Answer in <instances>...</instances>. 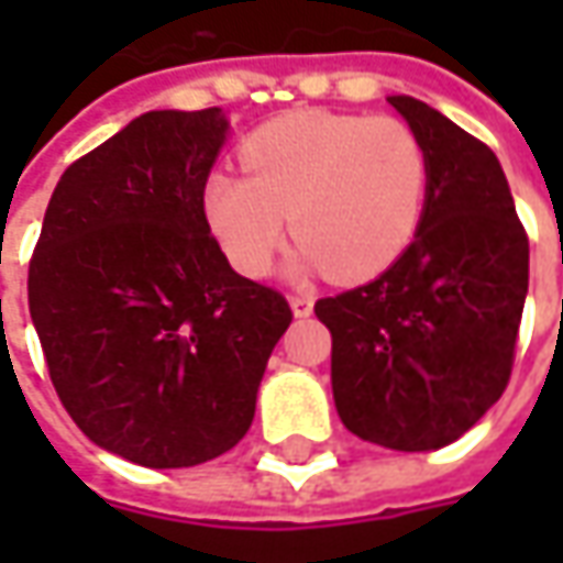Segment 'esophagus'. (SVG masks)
Listing matches in <instances>:
<instances>
[{
	"mask_svg": "<svg viewBox=\"0 0 563 563\" xmlns=\"http://www.w3.org/2000/svg\"><path fill=\"white\" fill-rule=\"evenodd\" d=\"M291 310L294 316H310L313 313V297L310 294H291Z\"/></svg>",
	"mask_w": 563,
	"mask_h": 563,
	"instance_id": "obj_1",
	"label": "esophagus"
}]
</instances>
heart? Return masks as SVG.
Listing matches in <instances>:
<instances>
[{
	"mask_svg": "<svg viewBox=\"0 0 563 563\" xmlns=\"http://www.w3.org/2000/svg\"><path fill=\"white\" fill-rule=\"evenodd\" d=\"M244 175L212 172L203 212L228 263L263 275L291 216L300 241L294 272L325 269L363 282L413 241L429 190V153L391 115L291 112L256 128L241 146Z\"/></svg>",
	"mask_w": 563,
	"mask_h": 563,
	"instance_id": "obj_1",
	"label": "heart"
}]
</instances>
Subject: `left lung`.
<instances>
[{
  "instance_id": "8db88e82",
  "label": "left lung",
  "mask_w": 563,
  "mask_h": 563,
  "mask_svg": "<svg viewBox=\"0 0 563 563\" xmlns=\"http://www.w3.org/2000/svg\"><path fill=\"white\" fill-rule=\"evenodd\" d=\"M388 102L429 153L413 244L376 282L316 300L341 422L391 451L457 442L508 388L530 241L486 143L413 97Z\"/></svg>"
}]
</instances>
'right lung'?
I'll use <instances>...</instances> for the list:
<instances>
[{
    "label": "right lung",
    "instance_id": "right-lung-1",
    "mask_svg": "<svg viewBox=\"0 0 563 563\" xmlns=\"http://www.w3.org/2000/svg\"><path fill=\"white\" fill-rule=\"evenodd\" d=\"M225 134L219 109L134 119L65 168L33 247L27 300L55 395L131 464L197 466L241 442L294 319L209 234Z\"/></svg>",
    "mask_w": 563,
    "mask_h": 563
}]
</instances>
